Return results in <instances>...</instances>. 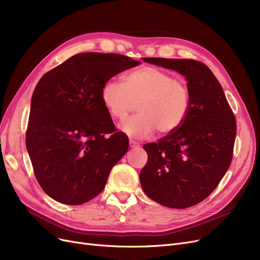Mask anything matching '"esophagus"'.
I'll list each match as a JSON object with an SVG mask.
<instances>
[{
    "label": "esophagus",
    "mask_w": 260,
    "mask_h": 260,
    "mask_svg": "<svg viewBox=\"0 0 260 260\" xmlns=\"http://www.w3.org/2000/svg\"><path fill=\"white\" fill-rule=\"evenodd\" d=\"M129 146H131L132 149H138L139 146H140V144L138 142H136V141H134V140H129Z\"/></svg>",
    "instance_id": "34e87169"
}]
</instances>
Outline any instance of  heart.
Listing matches in <instances>:
<instances>
[{
    "label": "heart",
    "mask_w": 260,
    "mask_h": 260,
    "mask_svg": "<svg viewBox=\"0 0 260 260\" xmlns=\"http://www.w3.org/2000/svg\"><path fill=\"white\" fill-rule=\"evenodd\" d=\"M101 102L116 120H125L138 103L136 116L122 124L129 137L145 139L158 131L168 135L185 122L190 108V92L182 80L155 67L128 73L124 83L109 80L101 88Z\"/></svg>",
    "instance_id": "b5f03b06"
}]
</instances>
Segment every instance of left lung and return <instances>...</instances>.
Masks as SVG:
<instances>
[{
    "mask_svg": "<svg viewBox=\"0 0 260 260\" xmlns=\"http://www.w3.org/2000/svg\"><path fill=\"white\" fill-rule=\"evenodd\" d=\"M186 77L190 108L178 129L143 145L148 162L140 172L144 193L158 204L183 209L199 204L229 170L236 118L219 81L193 59L143 58Z\"/></svg>",
    "mask_w": 260,
    "mask_h": 260,
    "instance_id": "8db88e82",
    "label": "left lung"
}]
</instances>
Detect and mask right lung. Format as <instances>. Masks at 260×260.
I'll use <instances>...</instances> for the list:
<instances>
[{
  "label": "right lung",
  "mask_w": 260,
  "mask_h": 260,
  "mask_svg": "<svg viewBox=\"0 0 260 260\" xmlns=\"http://www.w3.org/2000/svg\"><path fill=\"white\" fill-rule=\"evenodd\" d=\"M140 61L112 53L76 54L44 74L30 102L26 149L42 190L66 205L102 192L128 150L101 102V88Z\"/></svg>",
  "instance_id": "add662e5"
}]
</instances>
